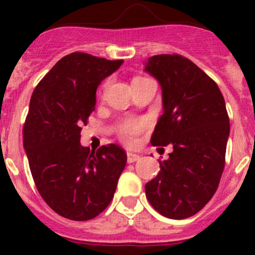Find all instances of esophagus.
Segmentation results:
<instances>
[{
  "instance_id": "esophagus-1",
  "label": "esophagus",
  "mask_w": 255,
  "mask_h": 255,
  "mask_svg": "<svg viewBox=\"0 0 255 255\" xmlns=\"http://www.w3.org/2000/svg\"><path fill=\"white\" fill-rule=\"evenodd\" d=\"M139 158H140V155L139 154H135V153L132 152H128V162H129V163H134V162L139 161Z\"/></svg>"
}]
</instances>
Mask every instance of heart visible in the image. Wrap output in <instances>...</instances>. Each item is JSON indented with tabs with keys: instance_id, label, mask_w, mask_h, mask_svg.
Returning a JSON list of instances; mask_svg holds the SVG:
<instances>
[{
	"instance_id": "heart-1",
	"label": "heart",
	"mask_w": 255,
	"mask_h": 255,
	"mask_svg": "<svg viewBox=\"0 0 255 255\" xmlns=\"http://www.w3.org/2000/svg\"><path fill=\"white\" fill-rule=\"evenodd\" d=\"M141 79L145 78H134L132 82H138V80H141ZM144 121L139 120V119H126L119 126V135H120V139L126 144H134L136 141V138L138 135L143 131Z\"/></svg>"
}]
</instances>
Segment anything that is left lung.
I'll list each match as a JSON object with an SVG mask.
<instances>
[{
  "label": "left lung",
  "instance_id": "left-lung-1",
  "mask_svg": "<svg viewBox=\"0 0 255 255\" xmlns=\"http://www.w3.org/2000/svg\"><path fill=\"white\" fill-rule=\"evenodd\" d=\"M144 70L158 80L163 105L150 143L173 148L145 184V195L164 217H191L211 200L224 172L230 134L224 96L203 70L180 55L153 56Z\"/></svg>",
  "mask_w": 255,
  "mask_h": 255
}]
</instances>
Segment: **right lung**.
I'll use <instances>...</instances> for the list:
<instances>
[{
    "mask_svg": "<svg viewBox=\"0 0 255 255\" xmlns=\"http://www.w3.org/2000/svg\"><path fill=\"white\" fill-rule=\"evenodd\" d=\"M123 60L74 52L61 58L35 87L22 129V143L40 197L56 213L88 221L111 203L125 168L116 144L97 152L80 144L82 126L96 108V92Z\"/></svg>",
    "mask_w": 255,
    "mask_h": 255,
    "instance_id": "obj_1",
    "label": "right lung"
}]
</instances>
